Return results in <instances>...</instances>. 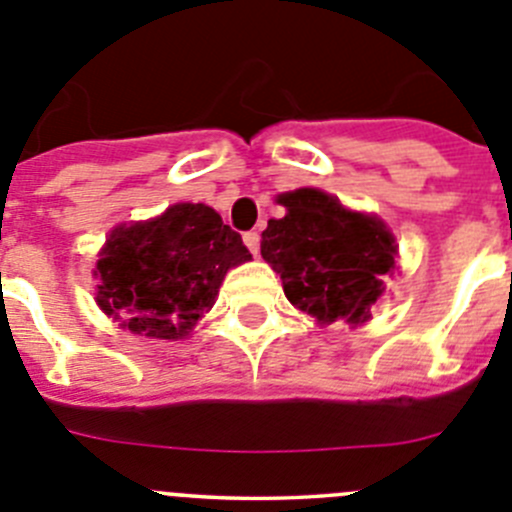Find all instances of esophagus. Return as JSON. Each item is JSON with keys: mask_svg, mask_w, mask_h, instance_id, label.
<instances>
[{"mask_svg": "<svg viewBox=\"0 0 512 512\" xmlns=\"http://www.w3.org/2000/svg\"><path fill=\"white\" fill-rule=\"evenodd\" d=\"M243 241H246L248 251H251L253 256H256V253H259V246H261V235L256 233V230H251V233H246V235H243Z\"/></svg>", "mask_w": 512, "mask_h": 512, "instance_id": "esophagus-1", "label": "esophagus"}]
</instances>
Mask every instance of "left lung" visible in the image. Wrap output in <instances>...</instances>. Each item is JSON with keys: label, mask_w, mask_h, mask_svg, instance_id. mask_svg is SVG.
<instances>
[{"label": "left lung", "mask_w": 512, "mask_h": 512, "mask_svg": "<svg viewBox=\"0 0 512 512\" xmlns=\"http://www.w3.org/2000/svg\"><path fill=\"white\" fill-rule=\"evenodd\" d=\"M277 202L287 212L261 233V256L282 277L287 300L323 325L366 323L384 277L395 271L390 228L312 187L279 194Z\"/></svg>", "instance_id": "left-lung-1"}]
</instances>
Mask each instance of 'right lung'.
Returning a JSON list of instances; mask_svg holds the SVG:
<instances>
[{"label": "right lung", "mask_w": 512, "mask_h": 512, "mask_svg": "<svg viewBox=\"0 0 512 512\" xmlns=\"http://www.w3.org/2000/svg\"><path fill=\"white\" fill-rule=\"evenodd\" d=\"M246 261L241 235L212 207L179 202L112 230L94 269L97 305L130 333L174 341L192 333L225 274Z\"/></svg>", "instance_id": "1"}]
</instances>
